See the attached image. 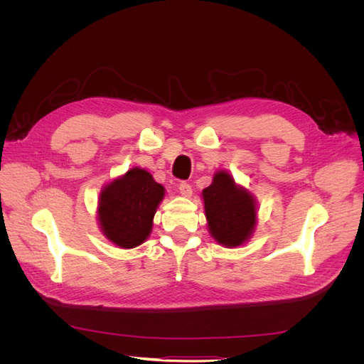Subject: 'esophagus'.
<instances>
[{
    "instance_id": "esophagus-1",
    "label": "esophagus",
    "mask_w": 364,
    "mask_h": 364,
    "mask_svg": "<svg viewBox=\"0 0 364 364\" xmlns=\"http://www.w3.org/2000/svg\"><path fill=\"white\" fill-rule=\"evenodd\" d=\"M178 188H179V193H181L183 197H190V196L193 194V188H191V185H190L188 182H181V183L178 185Z\"/></svg>"
}]
</instances>
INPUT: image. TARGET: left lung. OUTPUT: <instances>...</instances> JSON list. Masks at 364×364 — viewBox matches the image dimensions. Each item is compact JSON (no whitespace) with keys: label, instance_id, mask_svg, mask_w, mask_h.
Wrapping results in <instances>:
<instances>
[{"label":"left lung","instance_id":"1","mask_svg":"<svg viewBox=\"0 0 364 364\" xmlns=\"http://www.w3.org/2000/svg\"><path fill=\"white\" fill-rule=\"evenodd\" d=\"M203 200L209 230L218 243L230 247L243 245L257 218L252 196L238 188L228 173L218 171L203 190Z\"/></svg>","mask_w":364,"mask_h":364}]
</instances>
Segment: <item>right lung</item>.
I'll return each instance as SVG.
<instances>
[{"label": "right lung", "mask_w": 364, "mask_h": 364, "mask_svg": "<svg viewBox=\"0 0 364 364\" xmlns=\"http://www.w3.org/2000/svg\"><path fill=\"white\" fill-rule=\"evenodd\" d=\"M164 197V186L141 168L129 170L109 183L98 202V220L105 235L119 247H136L149 237L153 217Z\"/></svg>", "instance_id": "1"}]
</instances>
